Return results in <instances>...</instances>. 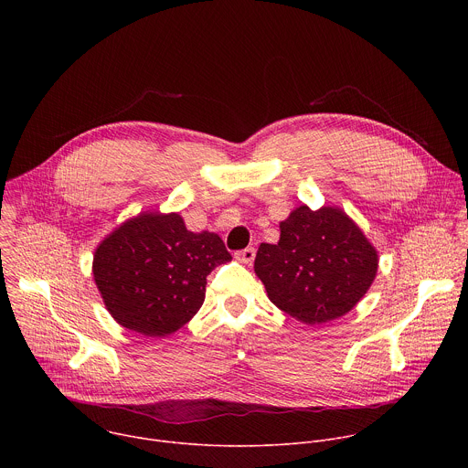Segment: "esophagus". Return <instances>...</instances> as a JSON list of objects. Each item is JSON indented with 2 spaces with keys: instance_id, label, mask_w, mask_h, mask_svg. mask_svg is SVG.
<instances>
[{
  "instance_id": "1",
  "label": "esophagus",
  "mask_w": 468,
  "mask_h": 468,
  "mask_svg": "<svg viewBox=\"0 0 468 468\" xmlns=\"http://www.w3.org/2000/svg\"><path fill=\"white\" fill-rule=\"evenodd\" d=\"M235 259L239 262H244V264H251L253 259H255V248H244L240 251L235 253Z\"/></svg>"
}]
</instances>
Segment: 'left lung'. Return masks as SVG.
Instances as JSON below:
<instances>
[{
    "instance_id": "1",
    "label": "left lung",
    "mask_w": 468,
    "mask_h": 468,
    "mask_svg": "<svg viewBox=\"0 0 468 468\" xmlns=\"http://www.w3.org/2000/svg\"><path fill=\"white\" fill-rule=\"evenodd\" d=\"M278 244L262 242L253 269L271 302L307 325L350 313L370 289L378 251L339 207L305 204L280 222Z\"/></svg>"
}]
</instances>
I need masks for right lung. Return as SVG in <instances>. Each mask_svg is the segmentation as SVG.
I'll list each match as a JSON object with an SVG mask.
<instances>
[{"instance_id":"1","label":"right lung","mask_w":468,"mask_h":468,"mask_svg":"<svg viewBox=\"0 0 468 468\" xmlns=\"http://www.w3.org/2000/svg\"><path fill=\"white\" fill-rule=\"evenodd\" d=\"M231 261L217 233H192L179 213L144 211L96 248L92 274L111 316L144 337L183 327L206 300L207 276Z\"/></svg>"}]
</instances>
